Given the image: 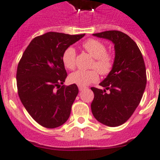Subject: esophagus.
I'll list each match as a JSON object with an SVG mask.
<instances>
[{
	"instance_id": "esophagus-1",
	"label": "esophagus",
	"mask_w": 160,
	"mask_h": 160,
	"mask_svg": "<svg viewBox=\"0 0 160 160\" xmlns=\"http://www.w3.org/2000/svg\"><path fill=\"white\" fill-rule=\"evenodd\" d=\"M78 88L79 90H80V92H81V91H83V89L85 88V87H83V86H78Z\"/></svg>"
}]
</instances>
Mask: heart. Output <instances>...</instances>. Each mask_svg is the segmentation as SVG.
Returning <instances> with one entry per match:
<instances>
[{
	"mask_svg": "<svg viewBox=\"0 0 160 160\" xmlns=\"http://www.w3.org/2000/svg\"><path fill=\"white\" fill-rule=\"evenodd\" d=\"M83 47L89 54L95 58L92 63V70H78L68 77V80L71 83L78 86H87L90 83L96 82L98 80V72L102 76L108 75L114 67V58L110 53L107 52V46L102 42L94 38H90L83 43ZM75 49L69 46L64 51L62 54V62L64 66L69 70L74 69L76 66Z\"/></svg>",
	"mask_w": 160,
	"mask_h": 160,
	"instance_id": "1",
	"label": "heart"
}]
</instances>
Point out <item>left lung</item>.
Wrapping results in <instances>:
<instances>
[{
	"label": "left lung",
	"instance_id": "obj_1",
	"mask_svg": "<svg viewBox=\"0 0 160 160\" xmlns=\"http://www.w3.org/2000/svg\"><path fill=\"white\" fill-rule=\"evenodd\" d=\"M93 35L114 43L115 58L111 72L99 83L103 90L91 88L94 92L91 108L97 121L115 127L132 116L142 98L147 83L144 58L137 43L122 31H107Z\"/></svg>",
	"mask_w": 160,
	"mask_h": 160
}]
</instances>
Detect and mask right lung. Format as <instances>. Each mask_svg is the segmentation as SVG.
Returning <instances> with one entry per match:
<instances>
[{
  "label": "right lung",
  "instance_id": "1",
  "mask_svg": "<svg viewBox=\"0 0 160 160\" xmlns=\"http://www.w3.org/2000/svg\"><path fill=\"white\" fill-rule=\"evenodd\" d=\"M84 35L47 32L35 37L18 64V95L30 115L43 127L57 128L69 118L79 90L74 83L61 86L67 77L62 54Z\"/></svg>",
  "mask_w": 160,
  "mask_h": 160
}]
</instances>
